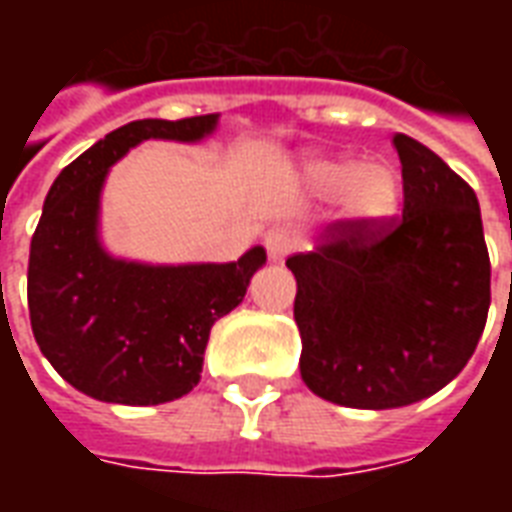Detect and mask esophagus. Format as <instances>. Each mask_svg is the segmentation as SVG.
<instances>
[{"label":"esophagus","instance_id":"esophagus-1","mask_svg":"<svg viewBox=\"0 0 512 512\" xmlns=\"http://www.w3.org/2000/svg\"><path fill=\"white\" fill-rule=\"evenodd\" d=\"M296 246H299V233L290 224H279L266 235V249L271 260H285Z\"/></svg>","mask_w":512,"mask_h":512}]
</instances>
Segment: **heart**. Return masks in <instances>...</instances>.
Listing matches in <instances>:
<instances>
[{
	"mask_svg": "<svg viewBox=\"0 0 512 512\" xmlns=\"http://www.w3.org/2000/svg\"><path fill=\"white\" fill-rule=\"evenodd\" d=\"M312 183L321 191L345 194L348 211L359 219H384L395 211L400 183L381 164H359L351 158H326L310 167Z\"/></svg>",
	"mask_w": 512,
	"mask_h": 512,
	"instance_id": "b5f03b06",
	"label": "heart"
}]
</instances>
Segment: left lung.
I'll use <instances>...</instances> for the list:
<instances>
[{
    "instance_id": "8db88e82",
    "label": "left lung",
    "mask_w": 512,
    "mask_h": 512,
    "mask_svg": "<svg viewBox=\"0 0 512 512\" xmlns=\"http://www.w3.org/2000/svg\"><path fill=\"white\" fill-rule=\"evenodd\" d=\"M403 213L326 224L288 257L301 378L348 408H397L439 392L472 359L491 304L474 189L430 147L395 134Z\"/></svg>"
}]
</instances>
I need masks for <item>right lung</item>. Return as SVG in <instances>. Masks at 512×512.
Segmentation results:
<instances>
[{"instance_id":"add662e5","label":"right lung","mask_w":512,"mask_h":512,"mask_svg":"<svg viewBox=\"0 0 512 512\" xmlns=\"http://www.w3.org/2000/svg\"><path fill=\"white\" fill-rule=\"evenodd\" d=\"M216 115L134 120L71 161L51 183L29 244L27 301L35 343L84 395L158 406L200 384L211 326L241 304L266 263L263 246L238 263L142 266L98 244V197L109 167L142 139L194 142Z\"/></svg>"}]
</instances>
